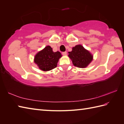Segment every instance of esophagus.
<instances>
[{
	"instance_id": "esophagus-1",
	"label": "esophagus",
	"mask_w": 124,
	"mask_h": 124,
	"mask_svg": "<svg viewBox=\"0 0 124 124\" xmlns=\"http://www.w3.org/2000/svg\"><path fill=\"white\" fill-rule=\"evenodd\" d=\"M67 54V52H62V55H66Z\"/></svg>"
}]
</instances>
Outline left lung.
Listing matches in <instances>:
<instances>
[{
	"label": "left lung",
	"mask_w": 124,
	"mask_h": 124,
	"mask_svg": "<svg viewBox=\"0 0 124 124\" xmlns=\"http://www.w3.org/2000/svg\"><path fill=\"white\" fill-rule=\"evenodd\" d=\"M68 53V56L72 61L73 65L78 68H86L93 60V55L81 45L72 47V51Z\"/></svg>",
	"instance_id": "left-lung-1"
}]
</instances>
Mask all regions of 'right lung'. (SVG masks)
Wrapping results in <instances>:
<instances>
[{
    "instance_id": "obj_1",
    "label": "right lung",
    "mask_w": 124,
    "mask_h": 124,
    "mask_svg": "<svg viewBox=\"0 0 124 124\" xmlns=\"http://www.w3.org/2000/svg\"><path fill=\"white\" fill-rule=\"evenodd\" d=\"M62 56L60 52H54L51 46H47L35 55L34 62L40 70L48 71L57 67L59 60Z\"/></svg>"
}]
</instances>
